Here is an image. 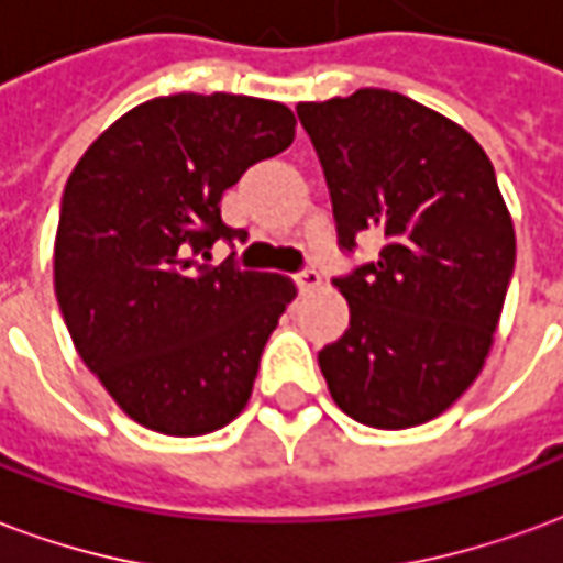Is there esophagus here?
Wrapping results in <instances>:
<instances>
[{
  "label": "esophagus",
  "instance_id": "esophagus-1",
  "mask_svg": "<svg viewBox=\"0 0 563 563\" xmlns=\"http://www.w3.org/2000/svg\"><path fill=\"white\" fill-rule=\"evenodd\" d=\"M319 283H322V274L317 268H305L295 274V286L301 289V292H310V289H317Z\"/></svg>",
  "mask_w": 563,
  "mask_h": 563
}]
</instances>
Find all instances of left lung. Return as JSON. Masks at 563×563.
Returning a JSON list of instances; mask_svg holds the SVG:
<instances>
[{
    "label": "left lung",
    "instance_id": "left-lung-1",
    "mask_svg": "<svg viewBox=\"0 0 563 563\" xmlns=\"http://www.w3.org/2000/svg\"><path fill=\"white\" fill-rule=\"evenodd\" d=\"M329 184L338 244L377 234V262L334 277L350 329L319 353L334 404L371 428L434 419L479 377L495 341L516 232L485 150L389 90L301 102Z\"/></svg>",
    "mask_w": 563,
    "mask_h": 563
}]
</instances>
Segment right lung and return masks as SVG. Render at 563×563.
I'll return each mask as SVG.
<instances>
[{
	"label": "right lung",
	"instance_id": "obj_1",
	"mask_svg": "<svg viewBox=\"0 0 563 563\" xmlns=\"http://www.w3.org/2000/svg\"><path fill=\"white\" fill-rule=\"evenodd\" d=\"M292 139L286 104L177 92L120 117L68 177L56 301L84 365L150 431L210 434L250 401L295 283L208 258L238 238L222 192Z\"/></svg>",
	"mask_w": 563,
	"mask_h": 563
}]
</instances>
